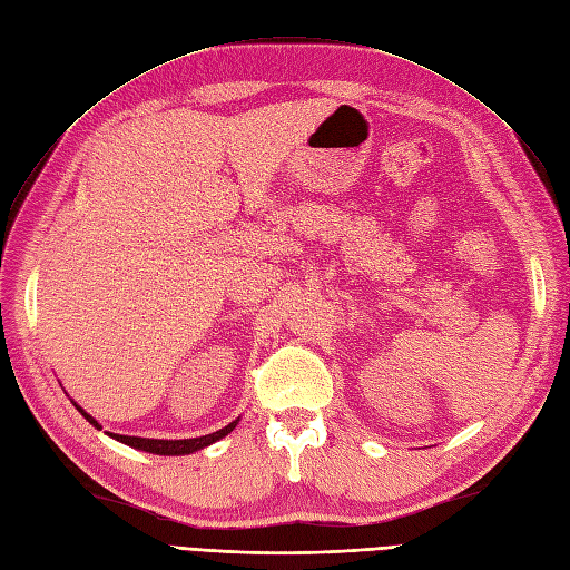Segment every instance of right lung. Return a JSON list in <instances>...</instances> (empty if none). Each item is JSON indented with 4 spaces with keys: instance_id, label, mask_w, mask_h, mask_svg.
<instances>
[{
    "instance_id": "1",
    "label": "right lung",
    "mask_w": 570,
    "mask_h": 570,
    "mask_svg": "<svg viewBox=\"0 0 570 570\" xmlns=\"http://www.w3.org/2000/svg\"><path fill=\"white\" fill-rule=\"evenodd\" d=\"M70 401H72V399H70ZM72 405L82 412V417H85L89 424H94L96 429H104L101 424H98V422L89 415V412H85V407H80L75 401H72ZM238 422H240V417L233 420L228 426H224V429H219V431H214V434L198 436V439H176V441H167V439H141V436H122V434H108V431H106V434L112 436L115 441H120V443L129 445V448L144 450V453H153V455H190V453H195V450H203V448H207V445H212V443H217L219 439L228 436L230 431H233L235 426H238Z\"/></svg>"
}]
</instances>
